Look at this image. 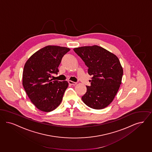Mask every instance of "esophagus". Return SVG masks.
I'll return each instance as SVG.
<instances>
[{"mask_svg":"<svg viewBox=\"0 0 152 152\" xmlns=\"http://www.w3.org/2000/svg\"><path fill=\"white\" fill-rule=\"evenodd\" d=\"M68 83H69L70 85H73V86H74V85H76V82H73V81H72V80H69V81H68Z\"/></svg>","mask_w":152,"mask_h":152,"instance_id":"obj_1","label":"esophagus"}]
</instances>
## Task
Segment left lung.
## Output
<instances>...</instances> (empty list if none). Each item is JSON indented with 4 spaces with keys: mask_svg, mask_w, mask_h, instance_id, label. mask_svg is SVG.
Segmentation results:
<instances>
[{
    "mask_svg": "<svg viewBox=\"0 0 152 152\" xmlns=\"http://www.w3.org/2000/svg\"><path fill=\"white\" fill-rule=\"evenodd\" d=\"M74 50L88 67L92 76L90 86L82 96L83 102L90 108L100 110L108 106L114 99L121 83L123 70L115 54L97 46H82Z\"/></svg>",
    "mask_w": 152,
    "mask_h": 152,
    "instance_id": "left-lung-1",
    "label": "left lung"
}]
</instances>
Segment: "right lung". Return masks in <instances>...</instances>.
<instances>
[{
	"mask_svg": "<svg viewBox=\"0 0 152 152\" xmlns=\"http://www.w3.org/2000/svg\"><path fill=\"white\" fill-rule=\"evenodd\" d=\"M70 49L58 46H45L28 59L23 73V85L33 104L44 112H50L61 103L68 87L67 81L53 80L58 66Z\"/></svg>",
	"mask_w": 152,
	"mask_h": 152,
	"instance_id": "add662e5",
	"label": "right lung"
}]
</instances>
